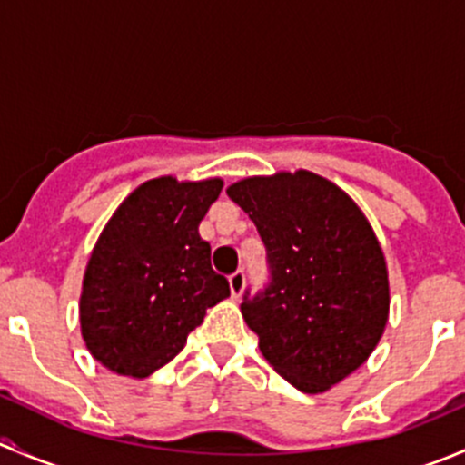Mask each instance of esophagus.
<instances>
[{"mask_svg":"<svg viewBox=\"0 0 465 465\" xmlns=\"http://www.w3.org/2000/svg\"><path fill=\"white\" fill-rule=\"evenodd\" d=\"M229 288H232V297L238 299L242 294V290H245V272L238 270L233 272L232 276H229Z\"/></svg>","mask_w":465,"mask_h":465,"instance_id":"obj_1","label":"esophagus"}]
</instances>
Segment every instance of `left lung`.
<instances>
[{
  "instance_id": "8db88e82",
  "label": "left lung",
  "mask_w": 465,
  "mask_h": 465,
  "mask_svg": "<svg viewBox=\"0 0 465 465\" xmlns=\"http://www.w3.org/2000/svg\"><path fill=\"white\" fill-rule=\"evenodd\" d=\"M259 229L272 283L241 303L262 358L303 393L362 367L389 320V274L367 215L311 171L254 175L227 189Z\"/></svg>"
}]
</instances>
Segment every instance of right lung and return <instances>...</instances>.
<instances>
[{
	"label": "right lung",
	"mask_w": 465,
	"mask_h": 465,
	"mask_svg": "<svg viewBox=\"0 0 465 465\" xmlns=\"http://www.w3.org/2000/svg\"><path fill=\"white\" fill-rule=\"evenodd\" d=\"M224 182H180L173 175L139 184L103 227L83 276L81 335L112 373L148 378L171 362L200 326L206 308L229 297L198 233Z\"/></svg>",
	"instance_id": "1"
}]
</instances>
